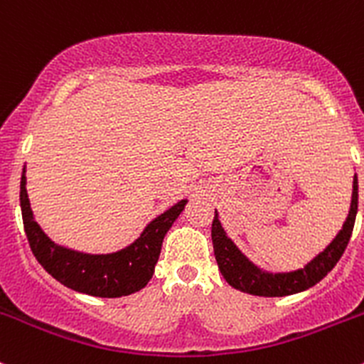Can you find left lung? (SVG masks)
Masks as SVG:
<instances>
[{"label":"left lung","instance_id":"8db88e82","mask_svg":"<svg viewBox=\"0 0 364 364\" xmlns=\"http://www.w3.org/2000/svg\"><path fill=\"white\" fill-rule=\"evenodd\" d=\"M355 213H358V176H354V185H352L348 216L335 240L301 269L289 271V273H267V271L257 267L252 260H248V257L234 245V241L227 236L220 223L218 213L215 211L211 240L220 273L223 274L227 284L232 285L234 289L253 296L282 297L306 291L318 284L343 255L352 236V229H354Z\"/></svg>","mask_w":364,"mask_h":364}]
</instances>
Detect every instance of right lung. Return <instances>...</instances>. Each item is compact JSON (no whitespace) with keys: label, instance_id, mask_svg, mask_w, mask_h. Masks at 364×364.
Returning a JSON list of instances; mask_svg holds the SVG:
<instances>
[{"label":"right lung","instance_id":"right-lung-1","mask_svg":"<svg viewBox=\"0 0 364 364\" xmlns=\"http://www.w3.org/2000/svg\"><path fill=\"white\" fill-rule=\"evenodd\" d=\"M188 200L183 199L146 225L141 236L114 253H84L56 245L35 222L28 192L26 168L21 178V211L33 255L43 269L72 291L97 297L134 294L148 285L159 262L161 243Z\"/></svg>","mask_w":364,"mask_h":364}]
</instances>
